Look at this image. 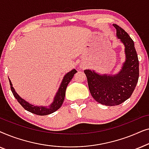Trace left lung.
<instances>
[{
	"label": "left lung",
	"mask_w": 149,
	"mask_h": 149,
	"mask_svg": "<svg viewBox=\"0 0 149 149\" xmlns=\"http://www.w3.org/2000/svg\"><path fill=\"white\" fill-rule=\"evenodd\" d=\"M117 37L125 49V60L115 74H100L93 70H84L89 91L95 100L106 106H116L131 96L139 77V62L134 42L127 32L117 24Z\"/></svg>",
	"instance_id": "8db88e82"
}]
</instances>
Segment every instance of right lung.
<instances>
[{
	"mask_svg": "<svg viewBox=\"0 0 149 149\" xmlns=\"http://www.w3.org/2000/svg\"><path fill=\"white\" fill-rule=\"evenodd\" d=\"M76 72H77V71L75 69H72V70H70V72L66 73L64 75V77H63L62 82L60 83V87H59L58 90L57 91L56 95H55L54 100H53L52 103L49 106H36L28 102L26 100L22 98L16 92L15 89L13 88V85H12L11 81L9 79V81L10 83V85H11V91L13 93L14 97L17 99L18 102L22 106V107L25 110H26V111H29L32 113L35 114V115L43 116L49 115V114L54 113V112H56L57 110H58L62 107L63 102L64 100L66 87Z\"/></svg>",
	"mask_w": 149,
	"mask_h": 149,
	"instance_id": "1",
	"label": "right lung"
}]
</instances>
